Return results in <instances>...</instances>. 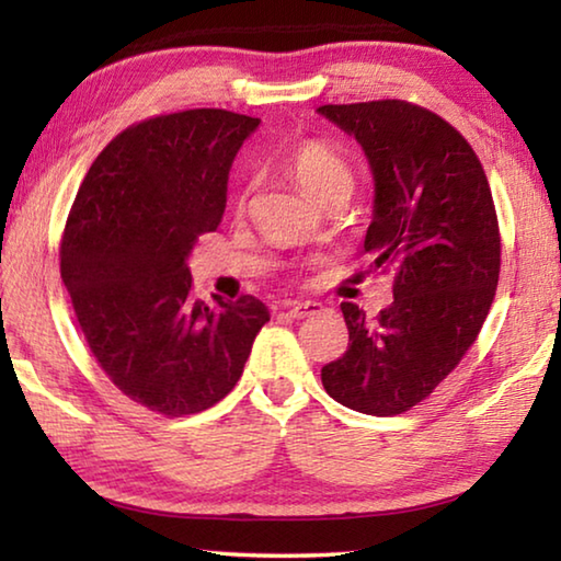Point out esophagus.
Returning a JSON list of instances; mask_svg holds the SVG:
<instances>
[{
    "instance_id": "esophagus-1",
    "label": "esophagus",
    "mask_w": 561,
    "mask_h": 561,
    "mask_svg": "<svg viewBox=\"0 0 561 561\" xmlns=\"http://www.w3.org/2000/svg\"><path fill=\"white\" fill-rule=\"evenodd\" d=\"M324 309L319 301H291L287 304V314L294 319H309V317H317L319 311Z\"/></svg>"
}]
</instances>
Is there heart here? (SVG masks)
<instances>
[{"label":"heart","mask_w":561,"mask_h":561,"mask_svg":"<svg viewBox=\"0 0 561 561\" xmlns=\"http://www.w3.org/2000/svg\"><path fill=\"white\" fill-rule=\"evenodd\" d=\"M287 170L289 175L297 180L304 193L311 197H319L327 193L329 187L339 183L351 185V170L344 163L336 150H331L327 144H319V140H307V144H299L287 156ZM247 190L237 195V207L244 205Z\"/></svg>","instance_id":"1"}]
</instances>
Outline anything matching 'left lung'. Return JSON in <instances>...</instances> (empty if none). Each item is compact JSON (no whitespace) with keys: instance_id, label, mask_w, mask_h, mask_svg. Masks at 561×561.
Instances as JSON below:
<instances>
[{"instance_id":"obj_1","label":"left lung","mask_w":561,"mask_h":561,"mask_svg":"<svg viewBox=\"0 0 561 561\" xmlns=\"http://www.w3.org/2000/svg\"><path fill=\"white\" fill-rule=\"evenodd\" d=\"M368 158L376 180L364 250L393 270V304L374 321L344 301L348 348L321 368L351 411L398 415L425 401L478 339L500 279L495 203L472 146L415 103L319 106Z\"/></svg>"}]
</instances>
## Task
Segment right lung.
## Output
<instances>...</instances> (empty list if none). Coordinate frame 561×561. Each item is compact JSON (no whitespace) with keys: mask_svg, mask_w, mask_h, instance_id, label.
I'll list each match as a JSON object with an SVG mask.
<instances>
[{"mask_svg":"<svg viewBox=\"0 0 561 561\" xmlns=\"http://www.w3.org/2000/svg\"><path fill=\"white\" fill-rule=\"evenodd\" d=\"M260 118L190 108L133 123L93 160L61 237V279L101 371L130 401L193 415L240 381L270 311L193 299L187 254L217 230L227 175Z\"/></svg>","mask_w":561,"mask_h":561,"instance_id":"add662e5","label":"right lung"}]
</instances>
